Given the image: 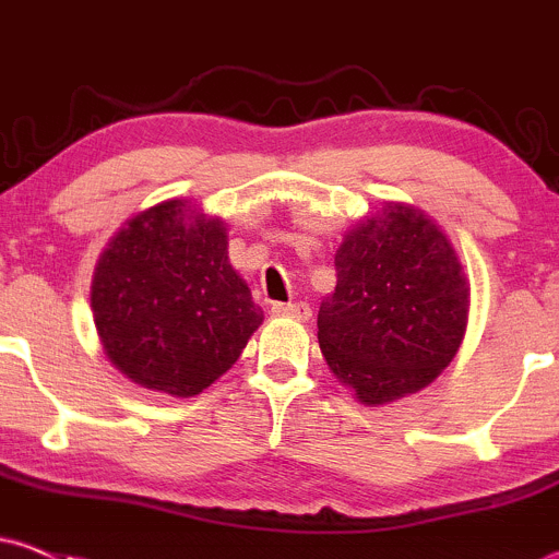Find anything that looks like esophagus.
<instances>
[{"label": "esophagus", "mask_w": 559, "mask_h": 559, "mask_svg": "<svg viewBox=\"0 0 559 559\" xmlns=\"http://www.w3.org/2000/svg\"><path fill=\"white\" fill-rule=\"evenodd\" d=\"M275 316H289V319L308 321L311 319V306L308 302H273Z\"/></svg>", "instance_id": "obj_1"}]
</instances>
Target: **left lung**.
I'll return each mask as SVG.
<instances>
[{"instance_id": "8db88e82", "label": "left lung", "mask_w": 559, "mask_h": 559, "mask_svg": "<svg viewBox=\"0 0 559 559\" xmlns=\"http://www.w3.org/2000/svg\"><path fill=\"white\" fill-rule=\"evenodd\" d=\"M337 286L319 308V346L365 405L414 394L454 359L471 286L454 246L403 202L354 224L335 253Z\"/></svg>"}]
</instances>
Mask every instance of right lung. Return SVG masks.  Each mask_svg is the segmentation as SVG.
<instances>
[{
    "label": "right lung",
    "mask_w": 559,
    "mask_h": 559,
    "mask_svg": "<svg viewBox=\"0 0 559 559\" xmlns=\"http://www.w3.org/2000/svg\"><path fill=\"white\" fill-rule=\"evenodd\" d=\"M227 227L186 200L129 218L94 267L107 359L134 384L194 397L243 354L262 308L227 257Z\"/></svg>",
    "instance_id": "right-lung-1"
}]
</instances>
